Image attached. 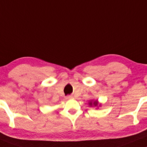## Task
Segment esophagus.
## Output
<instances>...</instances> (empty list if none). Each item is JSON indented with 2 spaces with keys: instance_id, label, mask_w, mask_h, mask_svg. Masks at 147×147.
I'll return each mask as SVG.
<instances>
[{
  "instance_id": "34e87169",
  "label": "esophagus",
  "mask_w": 147,
  "mask_h": 147,
  "mask_svg": "<svg viewBox=\"0 0 147 147\" xmlns=\"http://www.w3.org/2000/svg\"><path fill=\"white\" fill-rule=\"evenodd\" d=\"M72 96H71V95H69V96H67V97H66V99H71L72 98Z\"/></svg>"
}]
</instances>
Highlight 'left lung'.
Returning a JSON list of instances; mask_svg holds the SVG:
<instances>
[{
    "instance_id": "1",
    "label": "left lung",
    "mask_w": 147,
    "mask_h": 147,
    "mask_svg": "<svg viewBox=\"0 0 147 147\" xmlns=\"http://www.w3.org/2000/svg\"><path fill=\"white\" fill-rule=\"evenodd\" d=\"M88 105L90 107H96L97 108H99V107H101V104H99L97 99H96V100H94V99L90 100L88 101Z\"/></svg>"
}]
</instances>
